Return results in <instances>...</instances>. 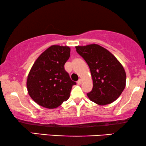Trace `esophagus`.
Returning a JSON list of instances; mask_svg holds the SVG:
<instances>
[{
  "instance_id": "obj_1",
  "label": "esophagus",
  "mask_w": 146,
  "mask_h": 146,
  "mask_svg": "<svg viewBox=\"0 0 146 146\" xmlns=\"http://www.w3.org/2000/svg\"><path fill=\"white\" fill-rule=\"evenodd\" d=\"M77 83H78V84H80L82 83V80L81 79H79L78 80Z\"/></svg>"
}]
</instances>
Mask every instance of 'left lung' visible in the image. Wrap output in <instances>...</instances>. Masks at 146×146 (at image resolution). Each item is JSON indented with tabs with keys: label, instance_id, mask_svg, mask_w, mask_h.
Instances as JSON below:
<instances>
[{
	"label": "left lung",
	"instance_id": "1",
	"mask_svg": "<svg viewBox=\"0 0 146 146\" xmlns=\"http://www.w3.org/2000/svg\"><path fill=\"white\" fill-rule=\"evenodd\" d=\"M76 49L90 70L93 88L87 94L90 100L101 106L112 103L125 87L126 74L122 65L108 50L96 44Z\"/></svg>",
	"mask_w": 146,
	"mask_h": 146
}]
</instances>
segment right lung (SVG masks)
<instances>
[{"mask_svg": "<svg viewBox=\"0 0 146 146\" xmlns=\"http://www.w3.org/2000/svg\"><path fill=\"white\" fill-rule=\"evenodd\" d=\"M70 56L68 46L53 45L34 63L27 86L30 96L38 105L53 109L69 98L72 88L76 84L64 69Z\"/></svg>", "mask_w": 146, "mask_h": 146, "instance_id": "obj_1", "label": "right lung"}]
</instances>
